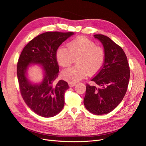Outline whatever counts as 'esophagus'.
<instances>
[{
	"label": "esophagus",
	"mask_w": 146,
	"mask_h": 146,
	"mask_svg": "<svg viewBox=\"0 0 146 146\" xmlns=\"http://www.w3.org/2000/svg\"><path fill=\"white\" fill-rule=\"evenodd\" d=\"M69 87H74L75 86V83H69Z\"/></svg>",
	"instance_id": "1"
}]
</instances>
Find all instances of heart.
I'll list each match as a JSON object with an SVG mask.
<instances>
[{
    "mask_svg": "<svg viewBox=\"0 0 146 146\" xmlns=\"http://www.w3.org/2000/svg\"><path fill=\"white\" fill-rule=\"evenodd\" d=\"M68 49L60 47L56 52V58L62 67L70 66L77 59V66L63 70L62 77L66 81L75 83L86 77L93 75L102 69L105 58L104 49L96 46L93 41L85 37L75 38L68 44Z\"/></svg>",
    "mask_w": 146,
    "mask_h": 146,
    "instance_id": "1",
    "label": "heart"
}]
</instances>
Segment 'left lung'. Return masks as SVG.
Here are the masks:
<instances>
[{
    "mask_svg": "<svg viewBox=\"0 0 146 146\" xmlns=\"http://www.w3.org/2000/svg\"><path fill=\"white\" fill-rule=\"evenodd\" d=\"M94 36L103 44L104 62L101 70L91 80L96 85L87 84L83 103L88 111L100 115L112 112L121 102L127 89L130 69L121 47L104 35Z\"/></svg>",
    "mask_w": 146,
    "mask_h": 146,
    "instance_id": "1",
    "label": "left lung"
}]
</instances>
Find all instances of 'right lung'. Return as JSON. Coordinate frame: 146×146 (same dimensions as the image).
<instances>
[{"mask_svg":"<svg viewBox=\"0 0 146 146\" xmlns=\"http://www.w3.org/2000/svg\"><path fill=\"white\" fill-rule=\"evenodd\" d=\"M74 34L44 33L30 41L20 56L17 68L20 90L28 106L40 116L54 117L64 107V95L69 86L63 80L55 82L59 72L56 52L60 45ZM34 64L42 68L43 78L39 83H33L28 78L29 67Z\"/></svg>","mask_w":146,"mask_h":146,"instance_id":"obj_1","label":"right lung"}]
</instances>
